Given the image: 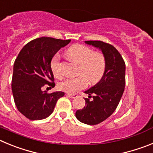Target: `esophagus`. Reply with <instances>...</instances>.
Returning <instances> with one entry per match:
<instances>
[{
  "instance_id": "1",
  "label": "esophagus",
  "mask_w": 153,
  "mask_h": 153,
  "mask_svg": "<svg viewBox=\"0 0 153 153\" xmlns=\"http://www.w3.org/2000/svg\"><path fill=\"white\" fill-rule=\"evenodd\" d=\"M67 96H68V97L71 99L76 98V97H77V95H76V94H71V93H67Z\"/></svg>"
}]
</instances>
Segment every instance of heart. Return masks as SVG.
Listing matches in <instances>:
<instances>
[{"label": "heart", "instance_id": "1", "mask_svg": "<svg viewBox=\"0 0 153 153\" xmlns=\"http://www.w3.org/2000/svg\"><path fill=\"white\" fill-rule=\"evenodd\" d=\"M67 55L70 60L79 64L78 74L76 78H69L60 83V90L69 93H75L83 90L87 86V80L90 83H96L100 80L105 74L106 67V57L100 52L93 51L91 48L82 44H75L67 50ZM53 74L57 78L63 76L61 64L57 55L51 61Z\"/></svg>", "mask_w": 153, "mask_h": 153}]
</instances>
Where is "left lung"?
Here are the masks:
<instances>
[{"mask_svg":"<svg viewBox=\"0 0 153 153\" xmlns=\"http://www.w3.org/2000/svg\"><path fill=\"white\" fill-rule=\"evenodd\" d=\"M85 43L102 51L106 67L100 82L85 91L89 99L85 98L86 106L76 112V117L87 125H97L110 117L118 106L125 89L126 64L121 54L111 44L100 40Z\"/></svg>","mask_w":153,"mask_h":153,"instance_id":"left-lung-1","label":"left lung"}]
</instances>
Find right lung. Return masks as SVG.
I'll list each match as a JSON object with an SVG mask.
<instances>
[{"instance_id": "right-lung-1", "label": "right lung", "mask_w": 153, "mask_h": 153, "mask_svg": "<svg viewBox=\"0 0 153 153\" xmlns=\"http://www.w3.org/2000/svg\"><path fill=\"white\" fill-rule=\"evenodd\" d=\"M70 40L40 37L22 48L13 64L11 88L20 113L30 120H44L53 113L56 103L64 96L61 91L48 93L44 86H55L51 60ZM48 88V87H47Z\"/></svg>"}]
</instances>
